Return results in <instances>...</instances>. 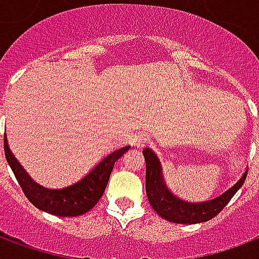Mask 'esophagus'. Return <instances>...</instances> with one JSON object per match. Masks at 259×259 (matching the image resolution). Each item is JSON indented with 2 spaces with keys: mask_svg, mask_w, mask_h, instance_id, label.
<instances>
[{
  "mask_svg": "<svg viewBox=\"0 0 259 259\" xmlns=\"http://www.w3.org/2000/svg\"><path fill=\"white\" fill-rule=\"evenodd\" d=\"M150 141L151 140H150L146 135H139L135 139V144L137 147H144L147 146V144H150Z\"/></svg>",
  "mask_w": 259,
  "mask_h": 259,
  "instance_id": "esophagus-1",
  "label": "esophagus"
}]
</instances>
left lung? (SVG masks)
I'll return each mask as SVG.
<instances>
[{
  "mask_svg": "<svg viewBox=\"0 0 259 259\" xmlns=\"http://www.w3.org/2000/svg\"><path fill=\"white\" fill-rule=\"evenodd\" d=\"M143 155L146 158V193L148 201L159 217L174 223L191 225L206 222L217 217L243 186L248 172L245 170V174L236 185L213 200L204 202H187L178 198L166 187L162 176V168L157 155L150 148H146L143 151Z\"/></svg>",
  "mask_w": 259,
  "mask_h": 259,
  "instance_id": "1",
  "label": "left lung"
}]
</instances>
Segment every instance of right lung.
I'll return each mask as SVG.
<instances>
[{
    "label": "right lung",
    "mask_w": 259,
    "mask_h": 259,
    "mask_svg": "<svg viewBox=\"0 0 259 259\" xmlns=\"http://www.w3.org/2000/svg\"><path fill=\"white\" fill-rule=\"evenodd\" d=\"M129 148V146H126L111 152L77 183L61 190H51L37 185L26 174L25 169L22 168V165L9 150L7 139H4V151L7 161L27 200L38 209L57 217H79L94 208L105 191L113 165Z\"/></svg>",
    "instance_id": "1"
}]
</instances>
